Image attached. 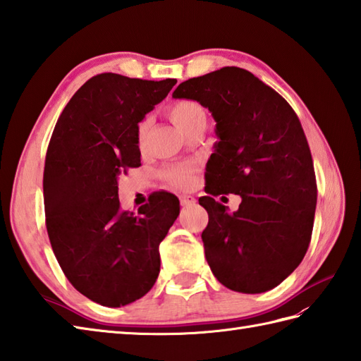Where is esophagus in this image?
I'll return each mask as SVG.
<instances>
[{"label":"esophagus","mask_w":361,"mask_h":361,"mask_svg":"<svg viewBox=\"0 0 361 361\" xmlns=\"http://www.w3.org/2000/svg\"><path fill=\"white\" fill-rule=\"evenodd\" d=\"M179 201H180V205L187 207V205H193L196 202V199L193 196H190V195H180Z\"/></svg>","instance_id":"obj_1"}]
</instances>
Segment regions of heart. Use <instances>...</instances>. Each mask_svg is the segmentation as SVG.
<instances>
[{"instance_id": "1", "label": "heart", "mask_w": 361, "mask_h": 361, "mask_svg": "<svg viewBox=\"0 0 361 361\" xmlns=\"http://www.w3.org/2000/svg\"><path fill=\"white\" fill-rule=\"evenodd\" d=\"M168 116L174 122V125L179 128L182 133H188L193 130L197 125H205L207 123V111L201 105V103L196 100H176L171 103L170 108H168ZM149 128V120L145 118L142 120L137 126V140L139 145L142 147L143 142L147 139ZM195 170V165L191 162L187 164H176V165H168L165 166L160 176L162 179L171 185L178 187H185L191 182V173Z\"/></svg>"}]
</instances>
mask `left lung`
I'll list each match as a JSON object with an SVG mask.
<instances>
[{
  "label": "left lung",
  "mask_w": 361,
  "mask_h": 361,
  "mask_svg": "<svg viewBox=\"0 0 361 361\" xmlns=\"http://www.w3.org/2000/svg\"><path fill=\"white\" fill-rule=\"evenodd\" d=\"M174 99L208 108L219 142L208 159L205 193L199 199L208 226L202 231L213 275L230 290L274 289L306 255L317 207L314 162L298 116L252 72L221 68L182 82ZM235 192L238 212L212 195Z\"/></svg>",
  "instance_id": "1"
}]
</instances>
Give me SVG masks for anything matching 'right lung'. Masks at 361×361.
<instances>
[{"mask_svg":"<svg viewBox=\"0 0 361 361\" xmlns=\"http://www.w3.org/2000/svg\"><path fill=\"white\" fill-rule=\"evenodd\" d=\"M178 80L105 72L72 95L47 147L46 228L69 283L102 306L142 298L160 271L159 244L179 216V199L156 191L137 214L123 212L118 174L140 166L139 122Z\"/></svg>","mask_w":361,"mask_h":361,"instance_id":"obj_1","label":"right lung"}]
</instances>
